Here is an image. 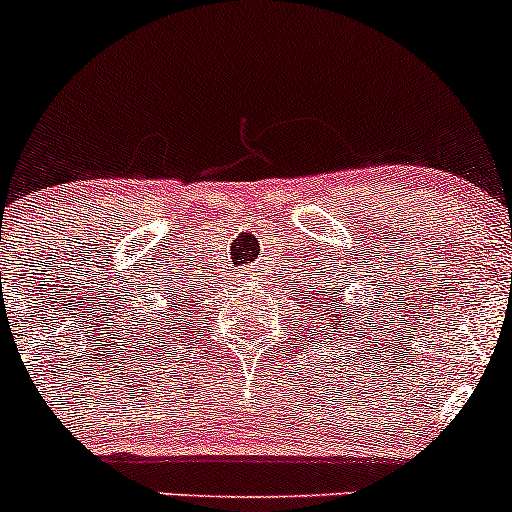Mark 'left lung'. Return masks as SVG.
I'll use <instances>...</instances> for the list:
<instances>
[{"mask_svg": "<svg viewBox=\"0 0 512 512\" xmlns=\"http://www.w3.org/2000/svg\"><path fill=\"white\" fill-rule=\"evenodd\" d=\"M330 284V282H328ZM338 293L335 289H330V291H323V294L320 296H325V299H320V303H318V311H320V320H328V316H330V338H333V333L338 335L340 330L338 328H347L350 330L352 328V323L347 325V311L345 313H340V308H338V303H340V294L338 297H335L334 294ZM318 320V318H316ZM328 335V333H325Z\"/></svg>", "mask_w": 512, "mask_h": 512, "instance_id": "8db88e82", "label": "left lung"}]
</instances>
